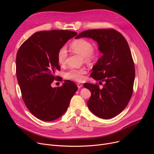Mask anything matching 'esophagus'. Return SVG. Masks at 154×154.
<instances>
[{
  "label": "esophagus",
  "instance_id": "esophagus-1",
  "mask_svg": "<svg viewBox=\"0 0 154 154\" xmlns=\"http://www.w3.org/2000/svg\"><path fill=\"white\" fill-rule=\"evenodd\" d=\"M77 87H78L79 88H81V87H82L83 86V85H82V84H79H79H77Z\"/></svg>",
  "mask_w": 154,
  "mask_h": 154
}]
</instances>
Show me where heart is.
<instances>
[{
	"instance_id": "obj_1",
	"label": "heart",
	"mask_w": 154,
	"mask_h": 154,
	"mask_svg": "<svg viewBox=\"0 0 154 154\" xmlns=\"http://www.w3.org/2000/svg\"><path fill=\"white\" fill-rule=\"evenodd\" d=\"M72 50L75 53L83 57L85 62L92 63L97 58V52L93 49L92 42L85 38H79L74 40L70 45ZM67 57V51L66 46L62 47L57 53V60L60 64L63 65L66 63ZM85 68L72 69L65 74V77L68 79L81 82L84 80V75L87 74Z\"/></svg>"
}]
</instances>
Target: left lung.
<instances>
[{"label": "left lung", "mask_w": 154, "mask_h": 154, "mask_svg": "<svg viewBox=\"0 0 154 154\" xmlns=\"http://www.w3.org/2000/svg\"><path fill=\"white\" fill-rule=\"evenodd\" d=\"M90 38L97 43L102 56L92 67L91 76L99 84L85 83L91 92L87 102L94 115L110 119L119 115L130 100L135 79V67L130 48L125 37L114 29H91L79 34L75 38Z\"/></svg>", "instance_id": "1"}]
</instances>
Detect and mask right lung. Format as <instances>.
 I'll return each instance as SVG.
<instances>
[{
  "mask_svg": "<svg viewBox=\"0 0 154 154\" xmlns=\"http://www.w3.org/2000/svg\"><path fill=\"white\" fill-rule=\"evenodd\" d=\"M77 33L70 30L35 32L19 48L16 75L26 107L37 119L53 121L67 110L77 87L66 80L60 87H52L55 73L60 70L57 53Z\"/></svg>",
  "mask_w": 154,
  "mask_h": 154,
  "instance_id": "right-lung-1",
  "label": "right lung"
}]
</instances>
